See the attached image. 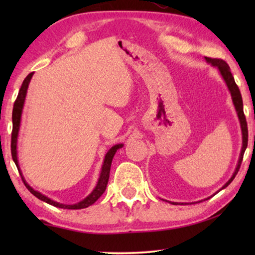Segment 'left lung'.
Segmentation results:
<instances>
[{
    "instance_id": "1",
    "label": "left lung",
    "mask_w": 255,
    "mask_h": 255,
    "mask_svg": "<svg viewBox=\"0 0 255 255\" xmlns=\"http://www.w3.org/2000/svg\"><path fill=\"white\" fill-rule=\"evenodd\" d=\"M205 60H207L209 64H211L212 66H217V67L219 68V72H221L223 79L225 80L226 85H228V87H229L230 93H231L233 104H235L237 113H238V117H239L240 125H242V131H243V148H242V153H240L238 166H237L236 172L232 175L231 179L229 180V182L226 183L224 187H223V189H224L225 187H228L229 184L232 182L233 179H235L236 175H237V173H238V170L240 168V165H242L244 153H245V149L247 147V141H249V130H247V122H246V117H245V114H244V109H243L242 94H240V90H239L238 86H237V83L235 81V78H233L232 73H231V71H230L229 65L226 64V62L223 60V59L205 57ZM174 204H176V203H174Z\"/></svg>"
}]
</instances>
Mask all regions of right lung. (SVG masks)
Returning <instances> with one entry per match:
<instances>
[{"instance_id": "1", "label": "right lung", "mask_w": 255, "mask_h": 255, "mask_svg": "<svg viewBox=\"0 0 255 255\" xmlns=\"http://www.w3.org/2000/svg\"><path fill=\"white\" fill-rule=\"evenodd\" d=\"M32 74L33 73H30L29 75L26 76L25 79H24V81L22 83V87H20L19 92H18V95H17V99L15 101V103H13V109H12V132H11V156H12V160L15 161L16 166H17V169H18V172L20 174V176H22V173H20V169L18 167V160H17V149H16V146H17V135H18V130H19V124H20V116H22V109H23V104H24V100H25V95H26V90H27V86H29V82L31 78H32ZM122 144H118V145H115L114 147H111L109 149V152L106 154V158H104V162H103V166H102V170H101V175H100V179H99V182H97V186L95 187V189L93 190V193L89 195L88 197H86L85 200L79 202V203L76 204H73V205H66V204H60L58 203V202H54L50 200V198L44 196V195H41L40 193H38V191L33 190L32 188H31L29 184L25 182V180H24V177L22 176V180L24 184H25V187L27 188V190L30 191L31 194L34 195L37 198H39V200L46 202V203L51 204V205H54V207L57 208H62V209H85V208H88L89 205H92L95 203V202L99 200V198L102 196V194L106 191V188H107V184H108V181H109V174H110V167H111V161H113V158L115 155V153L117 152L118 148L122 147Z\"/></svg>"}]
</instances>
